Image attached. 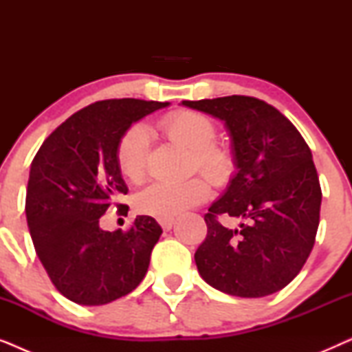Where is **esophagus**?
<instances>
[{"mask_svg": "<svg viewBox=\"0 0 352 352\" xmlns=\"http://www.w3.org/2000/svg\"><path fill=\"white\" fill-rule=\"evenodd\" d=\"M158 224L162 226L163 230H170L173 226H175V219L166 218V219H158Z\"/></svg>", "mask_w": 352, "mask_h": 352, "instance_id": "obj_1", "label": "esophagus"}]
</instances>
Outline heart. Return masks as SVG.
Returning a JSON list of instances; mask_svg holds the SVG:
<instances>
[{"label": "heart", "instance_id": "b5f03b06", "mask_svg": "<svg viewBox=\"0 0 352 352\" xmlns=\"http://www.w3.org/2000/svg\"><path fill=\"white\" fill-rule=\"evenodd\" d=\"M158 129L173 142L179 144L192 152V166L216 186L229 181L234 170V162L226 148L214 146L216 128L205 115L179 110L160 120ZM151 138L146 128H129L117 148V163L122 175L128 181L138 182L146 175ZM210 195V187L204 179L194 177L186 182H155L139 192L136 210L139 213L153 216L158 219L175 218L182 211L204 204Z\"/></svg>", "mask_w": 352, "mask_h": 352}]
</instances>
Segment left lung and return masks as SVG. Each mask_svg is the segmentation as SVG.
I'll return each instance as SVG.
<instances>
[{
  "label": "left lung",
  "instance_id": "obj_1",
  "mask_svg": "<svg viewBox=\"0 0 352 352\" xmlns=\"http://www.w3.org/2000/svg\"><path fill=\"white\" fill-rule=\"evenodd\" d=\"M224 123L235 175L205 214L195 252L201 278L216 290L261 298L287 287L305 266L319 228L322 190L311 148L290 120L248 96L182 100ZM241 221L237 230L218 215Z\"/></svg>",
  "mask_w": 352,
  "mask_h": 352
}]
</instances>
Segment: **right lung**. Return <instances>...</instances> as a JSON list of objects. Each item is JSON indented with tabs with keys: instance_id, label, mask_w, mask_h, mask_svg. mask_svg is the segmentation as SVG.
I'll return each mask as SVG.
<instances>
[{
	"instance_id": "obj_1",
	"label": "right lung",
	"mask_w": 352,
	"mask_h": 352,
	"mask_svg": "<svg viewBox=\"0 0 352 352\" xmlns=\"http://www.w3.org/2000/svg\"><path fill=\"white\" fill-rule=\"evenodd\" d=\"M170 102L110 99L91 104L52 131L30 166L27 224L36 254L67 300L100 306L131 293L146 276L162 228L138 216L131 229H100L99 218L128 194L117 163L133 123ZM124 213L126 205H117Z\"/></svg>"
}]
</instances>
